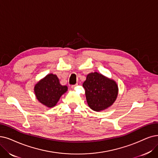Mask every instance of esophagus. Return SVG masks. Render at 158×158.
I'll return each mask as SVG.
<instances>
[{"label":"esophagus","mask_w":158,"mask_h":158,"mask_svg":"<svg viewBox=\"0 0 158 158\" xmlns=\"http://www.w3.org/2000/svg\"><path fill=\"white\" fill-rule=\"evenodd\" d=\"M78 85V84H76L75 85H71V88H72V89H74V88L76 87V86H77Z\"/></svg>","instance_id":"esophagus-1"}]
</instances>
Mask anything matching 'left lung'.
<instances>
[{
	"mask_svg": "<svg viewBox=\"0 0 158 158\" xmlns=\"http://www.w3.org/2000/svg\"><path fill=\"white\" fill-rule=\"evenodd\" d=\"M83 87L88 105L96 111L111 106L118 94V86L115 81L97 72L87 74Z\"/></svg>",
	"mask_w": 158,
	"mask_h": 158,
	"instance_id": "left-lung-1",
	"label": "left lung"
}]
</instances>
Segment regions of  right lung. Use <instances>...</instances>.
<instances>
[{"instance_id":"obj_1","label":"right lung","mask_w":158,"mask_h":158,"mask_svg":"<svg viewBox=\"0 0 158 158\" xmlns=\"http://www.w3.org/2000/svg\"><path fill=\"white\" fill-rule=\"evenodd\" d=\"M67 91V87L61 85L57 76L53 74L47 75L34 87L37 100L48 108L54 107Z\"/></svg>"}]
</instances>
